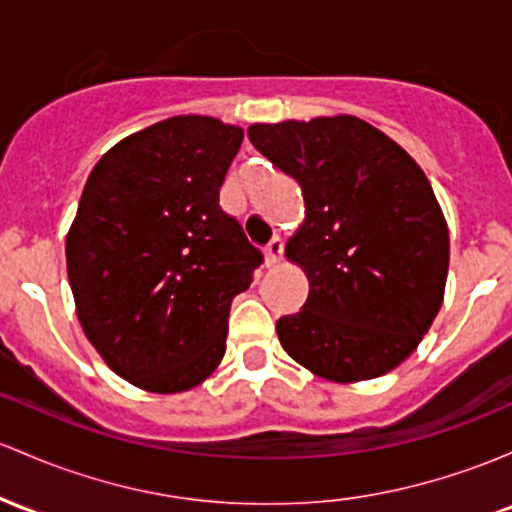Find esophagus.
<instances>
[{
  "instance_id": "obj_1",
  "label": "esophagus",
  "mask_w": 512,
  "mask_h": 512,
  "mask_svg": "<svg viewBox=\"0 0 512 512\" xmlns=\"http://www.w3.org/2000/svg\"><path fill=\"white\" fill-rule=\"evenodd\" d=\"M282 252H284L282 238H274L272 243L265 247V265L267 267H277L279 262H282Z\"/></svg>"
}]
</instances>
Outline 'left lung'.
Masks as SVG:
<instances>
[{
	"mask_svg": "<svg viewBox=\"0 0 512 512\" xmlns=\"http://www.w3.org/2000/svg\"><path fill=\"white\" fill-rule=\"evenodd\" d=\"M247 138L306 204L284 247L308 277L301 311L277 320L286 355L335 384L396 369L445 299L449 230L425 172L350 114L252 123Z\"/></svg>",
	"mask_w": 512,
	"mask_h": 512,
	"instance_id": "1",
	"label": "left lung"
}]
</instances>
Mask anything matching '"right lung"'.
Instances as JSON below:
<instances>
[{
  "label": "right lung",
  "instance_id": "1",
  "mask_svg": "<svg viewBox=\"0 0 512 512\" xmlns=\"http://www.w3.org/2000/svg\"><path fill=\"white\" fill-rule=\"evenodd\" d=\"M243 128L172 116L119 140L89 174L67 230L80 325L121 379L199 386L226 355L230 303L262 252L218 206Z\"/></svg>",
  "mask_w": 512,
  "mask_h": 512
}]
</instances>
